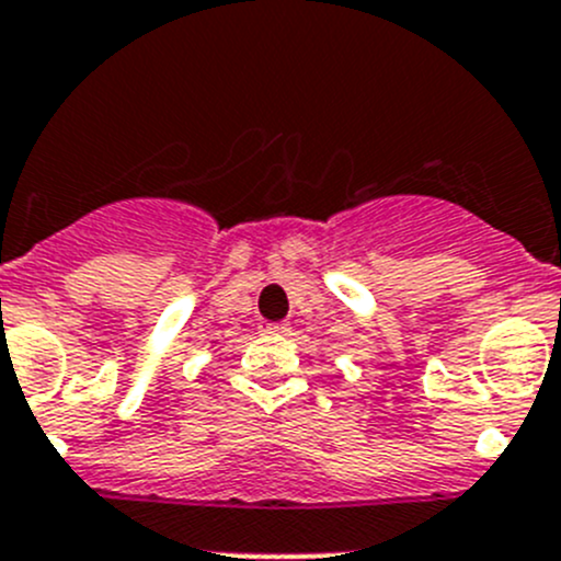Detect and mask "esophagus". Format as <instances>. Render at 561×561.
<instances>
[{
	"label": "esophagus",
	"instance_id": "obj_1",
	"mask_svg": "<svg viewBox=\"0 0 561 561\" xmlns=\"http://www.w3.org/2000/svg\"><path fill=\"white\" fill-rule=\"evenodd\" d=\"M262 332H267V335H288L291 327H288L286 321H275V324H264Z\"/></svg>",
	"mask_w": 561,
	"mask_h": 561
}]
</instances>
